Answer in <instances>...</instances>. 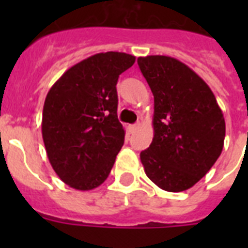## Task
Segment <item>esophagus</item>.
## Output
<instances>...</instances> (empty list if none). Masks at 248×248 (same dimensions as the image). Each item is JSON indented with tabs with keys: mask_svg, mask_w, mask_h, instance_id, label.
<instances>
[{
	"mask_svg": "<svg viewBox=\"0 0 248 248\" xmlns=\"http://www.w3.org/2000/svg\"><path fill=\"white\" fill-rule=\"evenodd\" d=\"M138 128H139V124H131V126H130V131H135V130H138Z\"/></svg>",
	"mask_w": 248,
	"mask_h": 248,
	"instance_id": "34e87169",
	"label": "esophagus"
}]
</instances>
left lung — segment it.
Wrapping results in <instances>:
<instances>
[{"mask_svg":"<svg viewBox=\"0 0 248 248\" xmlns=\"http://www.w3.org/2000/svg\"><path fill=\"white\" fill-rule=\"evenodd\" d=\"M155 96V135L140 153L147 176L163 190L183 192L210 171L221 155L225 120L208 85L180 60L138 58Z\"/></svg>","mask_w":248,"mask_h":248,"instance_id":"obj_1","label":"left lung"}]
</instances>
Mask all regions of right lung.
<instances>
[{"mask_svg":"<svg viewBox=\"0 0 248 248\" xmlns=\"http://www.w3.org/2000/svg\"><path fill=\"white\" fill-rule=\"evenodd\" d=\"M135 56L95 54L69 68L45 99L42 138L60 180L77 190L97 188L108 177L124 141L117 118V81Z\"/></svg>","mask_w":248,"mask_h":248,"instance_id":"add662e5","label":"right lung"}]
</instances>
